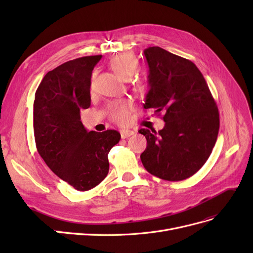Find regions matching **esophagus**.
<instances>
[{
    "mask_svg": "<svg viewBox=\"0 0 253 253\" xmlns=\"http://www.w3.org/2000/svg\"><path fill=\"white\" fill-rule=\"evenodd\" d=\"M135 132L131 131V129H121L120 131V135H121V138H127V137L134 135Z\"/></svg>",
    "mask_w": 253,
    "mask_h": 253,
    "instance_id": "1",
    "label": "esophagus"
}]
</instances>
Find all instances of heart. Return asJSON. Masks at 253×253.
<instances>
[{
	"mask_svg": "<svg viewBox=\"0 0 253 253\" xmlns=\"http://www.w3.org/2000/svg\"><path fill=\"white\" fill-rule=\"evenodd\" d=\"M113 71L121 79L129 80L138 70V60L131 53L124 52L115 56L110 62ZM133 111V103L127 100L114 101L109 105L110 118L120 126L127 125L131 120V114Z\"/></svg>",
	"mask_w": 253,
	"mask_h": 253,
	"instance_id": "obj_1",
	"label": "heart"
}]
</instances>
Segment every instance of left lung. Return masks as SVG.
I'll return each mask as SVG.
<instances>
[{
	"mask_svg": "<svg viewBox=\"0 0 253 253\" xmlns=\"http://www.w3.org/2000/svg\"><path fill=\"white\" fill-rule=\"evenodd\" d=\"M150 90L144 109L163 112L165 127L141 128L147 149L140 155L149 173L179 181L194 175L217 139L219 114L203 74L188 59L158 46L144 49Z\"/></svg>",
	"mask_w": 253,
	"mask_h": 253,
	"instance_id": "8db88e82",
	"label": "left lung"
}]
</instances>
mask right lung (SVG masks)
Segmentation results:
<instances>
[{"label": "right lung", "mask_w": 253, "mask_h": 253, "mask_svg": "<svg viewBox=\"0 0 253 253\" xmlns=\"http://www.w3.org/2000/svg\"><path fill=\"white\" fill-rule=\"evenodd\" d=\"M101 55L74 59L44 76L34 101L38 153L58 177L87 191L109 173V152L120 140L115 129L86 131L80 110L90 105V78Z\"/></svg>", "instance_id": "right-lung-1"}]
</instances>
